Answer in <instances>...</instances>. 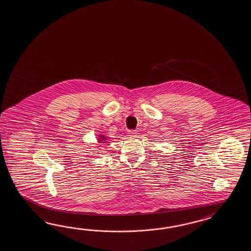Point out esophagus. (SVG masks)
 Instances as JSON below:
<instances>
[{"label":"esophagus","mask_w":251,"mask_h":251,"mask_svg":"<svg viewBox=\"0 0 251 251\" xmlns=\"http://www.w3.org/2000/svg\"><path fill=\"white\" fill-rule=\"evenodd\" d=\"M136 131H134V130H129L128 131V135L130 137H134V136H136Z\"/></svg>","instance_id":"esophagus-1"}]
</instances>
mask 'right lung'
Here are the masks:
<instances>
[{"instance_id": "right-lung-1", "label": "right lung", "mask_w": 251, "mask_h": 251, "mask_svg": "<svg viewBox=\"0 0 251 251\" xmlns=\"http://www.w3.org/2000/svg\"><path fill=\"white\" fill-rule=\"evenodd\" d=\"M103 138H104V137H103Z\"/></svg>"}]
</instances>
